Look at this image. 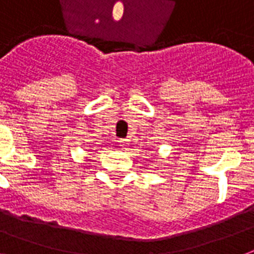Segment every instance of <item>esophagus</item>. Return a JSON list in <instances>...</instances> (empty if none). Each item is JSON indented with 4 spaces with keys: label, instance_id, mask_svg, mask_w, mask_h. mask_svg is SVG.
Instances as JSON below:
<instances>
[{
    "label": "esophagus",
    "instance_id": "1",
    "mask_svg": "<svg viewBox=\"0 0 254 254\" xmlns=\"http://www.w3.org/2000/svg\"><path fill=\"white\" fill-rule=\"evenodd\" d=\"M120 146H121V149H127V146H129V139L127 138H121L119 141Z\"/></svg>",
    "mask_w": 254,
    "mask_h": 254
}]
</instances>
